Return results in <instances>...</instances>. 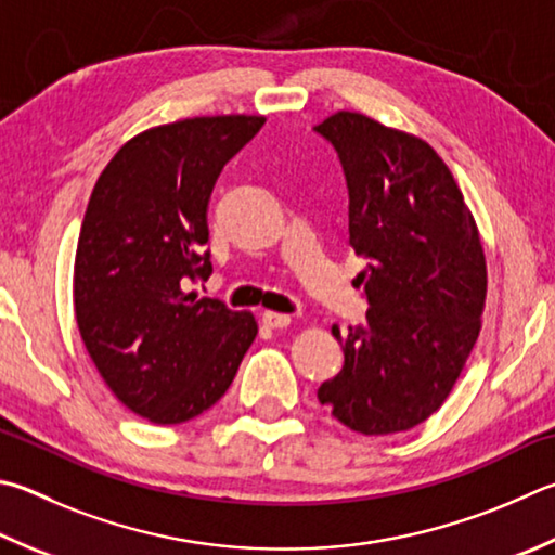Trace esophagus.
Segmentation results:
<instances>
[{
    "mask_svg": "<svg viewBox=\"0 0 555 555\" xmlns=\"http://www.w3.org/2000/svg\"><path fill=\"white\" fill-rule=\"evenodd\" d=\"M261 325H267L271 330L288 327L291 315H284V312H274V310H264V312H261Z\"/></svg>",
    "mask_w": 555,
    "mask_h": 555,
    "instance_id": "esophagus-1",
    "label": "esophagus"
}]
</instances>
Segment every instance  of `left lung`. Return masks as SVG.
Listing matches in <instances>:
<instances>
[{
    "instance_id": "left-lung-1",
    "label": "left lung",
    "mask_w": 555,
    "mask_h": 555,
    "mask_svg": "<svg viewBox=\"0 0 555 555\" xmlns=\"http://www.w3.org/2000/svg\"><path fill=\"white\" fill-rule=\"evenodd\" d=\"M349 189V245L366 322L332 327L345 366L318 388L341 425L366 437L408 431L449 398L480 332L488 271L456 179L425 140L354 111L315 126Z\"/></svg>"
}]
</instances>
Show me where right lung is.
<instances>
[{
	"label": "right lung",
	"instance_id": "obj_1",
	"mask_svg": "<svg viewBox=\"0 0 555 555\" xmlns=\"http://www.w3.org/2000/svg\"><path fill=\"white\" fill-rule=\"evenodd\" d=\"M264 116H198L130 138L96 179L75 257V315L111 392L155 425L214 408L257 337L251 312L186 294L208 279V201Z\"/></svg>",
	"mask_w": 555,
	"mask_h": 555
}]
</instances>
